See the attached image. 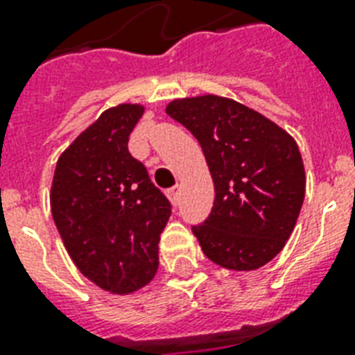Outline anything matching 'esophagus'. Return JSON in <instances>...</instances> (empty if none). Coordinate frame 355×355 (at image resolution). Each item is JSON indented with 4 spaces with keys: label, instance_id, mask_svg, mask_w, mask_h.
Segmentation results:
<instances>
[{
    "label": "esophagus",
    "instance_id": "obj_1",
    "mask_svg": "<svg viewBox=\"0 0 355 355\" xmlns=\"http://www.w3.org/2000/svg\"><path fill=\"white\" fill-rule=\"evenodd\" d=\"M167 197H169V200H171L173 205L177 206L178 197H180V186H173V188L167 189Z\"/></svg>",
    "mask_w": 355,
    "mask_h": 355
}]
</instances>
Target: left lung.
<instances>
[{
    "mask_svg": "<svg viewBox=\"0 0 355 355\" xmlns=\"http://www.w3.org/2000/svg\"><path fill=\"white\" fill-rule=\"evenodd\" d=\"M166 112L197 138L216 186L210 216L191 227L206 258L232 270L269 263L291 236L306 195L297 141L227 97L175 99Z\"/></svg>",
    "mask_w": 355,
    "mask_h": 355,
    "instance_id": "obj_1",
    "label": "left lung"
}]
</instances>
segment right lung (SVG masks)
Wrapping results in <instances>:
<instances>
[{"mask_svg":"<svg viewBox=\"0 0 355 355\" xmlns=\"http://www.w3.org/2000/svg\"><path fill=\"white\" fill-rule=\"evenodd\" d=\"M141 105L108 108L64 150L51 184L53 221L77 269L114 295L147 286L171 216L166 195L128 153Z\"/></svg>","mask_w":355,"mask_h":355,"instance_id":"right-lung-1","label":"right lung"}]
</instances>
